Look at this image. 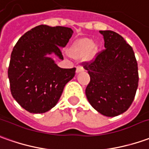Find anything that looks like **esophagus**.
I'll return each instance as SVG.
<instances>
[{
    "mask_svg": "<svg viewBox=\"0 0 149 149\" xmlns=\"http://www.w3.org/2000/svg\"><path fill=\"white\" fill-rule=\"evenodd\" d=\"M84 70V68H83L81 66H77V70H76V72L78 73V72H82V71Z\"/></svg>",
    "mask_w": 149,
    "mask_h": 149,
    "instance_id": "obj_1",
    "label": "esophagus"
}]
</instances>
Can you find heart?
Here are the masks:
<instances>
[{
    "instance_id": "obj_1",
    "label": "heart",
    "mask_w": 149,
    "mask_h": 149,
    "mask_svg": "<svg viewBox=\"0 0 149 149\" xmlns=\"http://www.w3.org/2000/svg\"><path fill=\"white\" fill-rule=\"evenodd\" d=\"M98 46L89 38H82L75 41L68 49V54L74 58L84 56L86 59H91L95 56Z\"/></svg>"
}]
</instances>
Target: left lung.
Here are the masks:
<instances>
[{"label":"left lung","mask_w":149,"mask_h":149,"mask_svg":"<svg viewBox=\"0 0 149 149\" xmlns=\"http://www.w3.org/2000/svg\"><path fill=\"white\" fill-rule=\"evenodd\" d=\"M105 49L83 62L91 81L86 95L91 106L106 117H116L130 107L139 86L138 63L132 47L118 33L100 31Z\"/></svg>","instance_id":"obj_1"}]
</instances>
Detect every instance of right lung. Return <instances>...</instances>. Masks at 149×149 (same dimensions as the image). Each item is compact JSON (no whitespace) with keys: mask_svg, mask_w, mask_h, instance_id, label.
<instances>
[{"mask_svg":"<svg viewBox=\"0 0 149 149\" xmlns=\"http://www.w3.org/2000/svg\"><path fill=\"white\" fill-rule=\"evenodd\" d=\"M69 28L39 25L21 36L11 53L8 68L11 95L25 110L43 113L54 108L76 68H61L47 54L63 59L61 48L72 35Z\"/></svg>","mask_w":149,"mask_h":149,"instance_id":"add662e5","label":"right lung"}]
</instances>
